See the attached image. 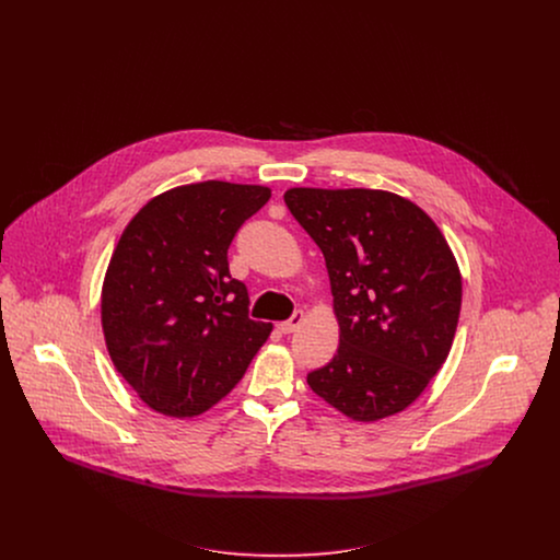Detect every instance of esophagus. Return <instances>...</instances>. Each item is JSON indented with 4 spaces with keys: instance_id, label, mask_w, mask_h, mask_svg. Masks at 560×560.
Masks as SVG:
<instances>
[{
    "instance_id": "1",
    "label": "esophagus",
    "mask_w": 560,
    "mask_h": 560,
    "mask_svg": "<svg viewBox=\"0 0 560 560\" xmlns=\"http://www.w3.org/2000/svg\"><path fill=\"white\" fill-rule=\"evenodd\" d=\"M302 323H304V313H302V311H295V313L291 315V319L282 320V323L278 325V329H280L282 334H293Z\"/></svg>"
}]
</instances>
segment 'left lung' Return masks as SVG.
<instances>
[{"label":"left lung","mask_w":560,"mask_h":560,"mask_svg":"<svg viewBox=\"0 0 560 560\" xmlns=\"http://www.w3.org/2000/svg\"><path fill=\"white\" fill-rule=\"evenodd\" d=\"M284 202L319 245L340 345L308 373L320 399L380 420L418 399L448 358L459 311L457 260L433 220L380 189L295 187Z\"/></svg>","instance_id":"obj_1"}]
</instances>
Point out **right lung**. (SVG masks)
I'll list each match as a JSON object with an SVG mask.
<instances>
[{"label": "right lung", "mask_w": 560, "mask_h": 560, "mask_svg": "<svg viewBox=\"0 0 560 560\" xmlns=\"http://www.w3.org/2000/svg\"><path fill=\"white\" fill-rule=\"evenodd\" d=\"M271 191L205 180L153 198L109 260L101 320L116 371L155 411L196 416L224 399L271 331L249 319L229 247Z\"/></svg>", "instance_id": "right-lung-1"}]
</instances>
